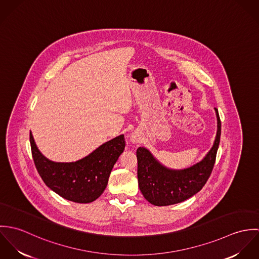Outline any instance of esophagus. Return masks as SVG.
Returning <instances> with one entry per match:
<instances>
[{"instance_id":"esophagus-1","label":"esophagus","mask_w":259,"mask_h":259,"mask_svg":"<svg viewBox=\"0 0 259 259\" xmlns=\"http://www.w3.org/2000/svg\"><path fill=\"white\" fill-rule=\"evenodd\" d=\"M131 141H132V143H133V144H139V143H140L139 139H138L136 136H132Z\"/></svg>"}]
</instances>
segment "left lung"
<instances>
[{"label":"left lung","mask_w":259,"mask_h":259,"mask_svg":"<svg viewBox=\"0 0 259 259\" xmlns=\"http://www.w3.org/2000/svg\"><path fill=\"white\" fill-rule=\"evenodd\" d=\"M218 132L212 148L197 163L184 169H172L161 164L146 148L137 149L138 181L145 198L153 205L166 206L183 202L197 193L212 171L221 142L222 122L219 111Z\"/></svg>","instance_id":"8db88e82"}]
</instances>
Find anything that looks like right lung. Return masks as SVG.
Listing matches in <instances>:
<instances>
[{
    "mask_svg": "<svg viewBox=\"0 0 259 259\" xmlns=\"http://www.w3.org/2000/svg\"><path fill=\"white\" fill-rule=\"evenodd\" d=\"M32 154L37 172L48 187L65 199L89 203L105 191L111 169L122 153L125 142L120 135L73 162L50 160L38 150L30 133Z\"/></svg>",
    "mask_w": 259,
    "mask_h": 259,
    "instance_id": "add662e5",
    "label": "right lung"
}]
</instances>
